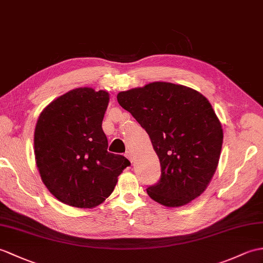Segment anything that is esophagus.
<instances>
[{"label": "esophagus", "mask_w": 263, "mask_h": 263, "mask_svg": "<svg viewBox=\"0 0 263 263\" xmlns=\"http://www.w3.org/2000/svg\"><path fill=\"white\" fill-rule=\"evenodd\" d=\"M125 157H126L127 159H129L131 162H133V155H132L131 151H126V152H125Z\"/></svg>", "instance_id": "34e87169"}]
</instances>
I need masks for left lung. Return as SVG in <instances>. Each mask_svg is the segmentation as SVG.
Here are the masks:
<instances>
[{
  "label": "left lung",
  "mask_w": 263,
  "mask_h": 263,
  "mask_svg": "<svg viewBox=\"0 0 263 263\" xmlns=\"http://www.w3.org/2000/svg\"><path fill=\"white\" fill-rule=\"evenodd\" d=\"M120 105L149 134L161 176L146 188L168 207L188 204L209 186L223 143L221 122L211 103L182 85L155 82L118 94Z\"/></svg>",
  "instance_id": "1"
}]
</instances>
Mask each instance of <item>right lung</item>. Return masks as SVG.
Masks as SVG:
<instances>
[{
	"instance_id": "1",
	"label": "right lung",
	"mask_w": 263,
	"mask_h": 263,
	"mask_svg": "<svg viewBox=\"0 0 263 263\" xmlns=\"http://www.w3.org/2000/svg\"><path fill=\"white\" fill-rule=\"evenodd\" d=\"M109 95L89 87L69 90L41 112L34 156L41 179L64 204L91 209L114 191L130 161L107 151L102 129Z\"/></svg>"
}]
</instances>
